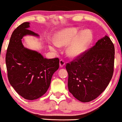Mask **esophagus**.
Here are the masks:
<instances>
[{"instance_id": "1", "label": "esophagus", "mask_w": 122, "mask_h": 122, "mask_svg": "<svg viewBox=\"0 0 122 122\" xmlns=\"http://www.w3.org/2000/svg\"><path fill=\"white\" fill-rule=\"evenodd\" d=\"M65 65V62L63 60H60L59 61V66L61 67H63Z\"/></svg>"}]
</instances>
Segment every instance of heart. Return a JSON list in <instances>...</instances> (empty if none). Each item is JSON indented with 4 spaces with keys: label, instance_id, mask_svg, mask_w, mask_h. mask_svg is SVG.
Instances as JSON below:
<instances>
[{
    "label": "heart",
    "instance_id": "b5f03b06",
    "mask_svg": "<svg viewBox=\"0 0 122 122\" xmlns=\"http://www.w3.org/2000/svg\"><path fill=\"white\" fill-rule=\"evenodd\" d=\"M93 40V34L90 29L81 31L77 27H69L59 31L54 36L55 43L49 45L52 51L56 52L57 46H68L66 53L69 57L77 59L86 52Z\"/></svg>",
    "mask_w": 122,
    "mask_h": 122
}]
</instances>
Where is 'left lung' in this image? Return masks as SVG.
<instances>
[{"label": "left lung", "mask_w": 122, "mask_h": 122, "mask_svg": "<svg viewBox=\"0 0 122 122\" xmlns=\"http://www.w3.org/2000/svg\"><path fill=\"white\" fill-rule=\"evenodd\" d=\"M114 60L113 43L105 36L88 52L66 65L69 91L81 102L97 98L112 77Z\"/></svg>", "instance_id": "left-lung-1"}]
</instances>
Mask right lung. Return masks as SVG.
I'll return each mask as SVG.
<instances>
[{
  "instance_id": "obj_1",
  "label": "right lung",
  "mask_w": 122,
  "mask_h": 122,
  "mask_svg": "<svg viewBox=\"0 0 122 122\" xmlns=\"http://www.w3.org/2000/svg\"><path fill=\"white\" fill-rule=\"evenodd\" d=\"M29 22H25L13 31L6 52V64L11 86L24 99L33 100L47 92L53 75L59 67V60L45 58L40 53L23 46L24 36H39L29 30Z\"/></svg>"
}]
</instances>
